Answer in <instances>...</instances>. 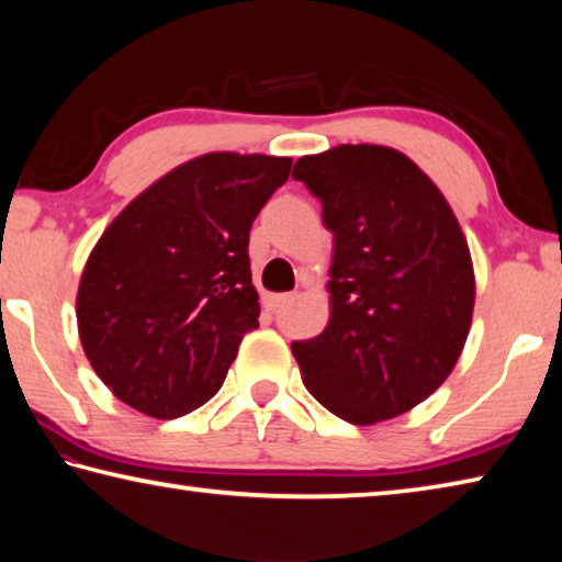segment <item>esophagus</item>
<instances>
[{"mask_svg": "<svg viewBox=\"0 0 562 562\" xmlns=\"http://www.w3.org/2000/svg\"><path fill=\"white\" fill-rule=\"evenodd\" d=\"M294 300V292H284V294H270V297H265V304H268V310H280L284 304H290Z\"/></svg>", "mask_w": 562, "mask_h": 562, "instance_id": "esophagus-1", "label": "esophagus"}]
</instances>
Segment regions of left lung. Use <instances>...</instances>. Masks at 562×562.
Instances as JSON below:
<instances>
[{
  "label": "left lung",
  "instance_id": "obj_1",
  "mask_svg": "<svg viewBox=\"0 0 562 562\" xmlns=\"http://www.w3.org/2000/svg\"><path fill=\"white\" fill-rule=\"evenodd\" d=\"M335 237L329 325L292 341L302 382L349 424L402 416L439 389L471 329V250L449 201L402 150L341 144L292 170Z\"/></svg>",
  "mask_w": 562,
  "mask_h": 562
}]
</instances>
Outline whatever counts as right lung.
Instances as JSON below:
<instances>
[{"label": "right lung", "instance_id": "right-lung-1", "mask_svg": "<svg viewBox=\"0 0 562 562\" xmlns=\"http://www.w3.org/2000/svg\"><path fill=\"white\" fill-rule=\"evenodd\" d=\"M292 158L205 154L148 186L103 231L81 272L76 322L93 372L113 396L178 418L223 386L258 329L252 221Z\"/></svg>", "mask_w": 562, "mask_h": 562}]
</instances>
